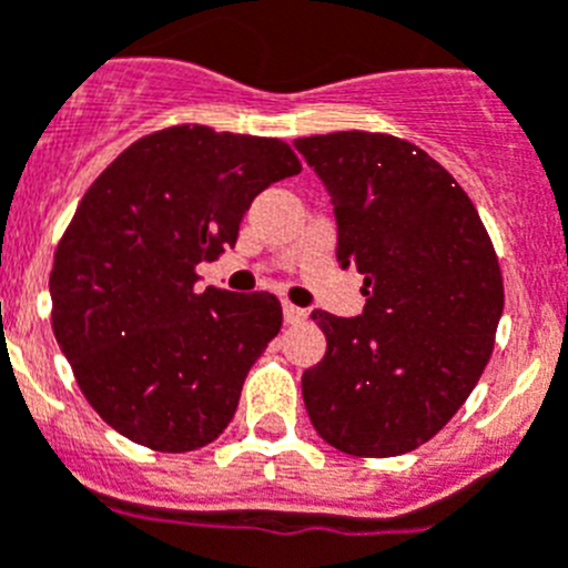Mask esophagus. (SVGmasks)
<instances>
[{"label": "esophagus", "mask_w": 568, "mask_h": 568, "mask_svg": "<svg viewBox=\"0 0 568 568\" xmlns=\"http://www.w3.org/2000/svg\"><path fill=\"white\" fill-rule=\"evenodd\" d=\"M304 318H306V310H301V306H293L284 301V321H287V324H301Z\"/></svg>", "instance_id": "1"}]
</instances>
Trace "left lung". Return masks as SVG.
<instances>
[{
    "label": "left lung",
    "instance_id": "obj_1",
    "mask_svg": "<svg viewBox=\"0 0 568 568\" xmlns=\"http://www.w3.org/2000/svg\"><path fill=\"white\" fill-rule=\"evenodd\" d=\"M335 207L337 262L363 273L355 318L324 310L326 355L301 377L306 414L348 456L408 454L462 408L504 310L496 250L470 196L414 143L372 132L298 138Z\"/></svg>",
    "mask_w": 568,
    "mask_h": 568
}]
</instances>
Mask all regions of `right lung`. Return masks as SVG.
<instances>
[{
    "instance_id": "1",
    "label": "right lung",
    "mask_w": 568,
    "mask_h": 568,
    "mask_svg": "<svg viewBox=\"0 0 568 568\" xmlns=\"http://www.w3.org/2000/svg\"><path fill=\"white\" fill-rule=\"evenodd\" d=\"M301 171L275 138L174 126L90 185L55 250L53 332L103 423L185 454L231 425L250 366L281 329L270 293H196L250 202Z\"/></svg>"
}]
</instances>
